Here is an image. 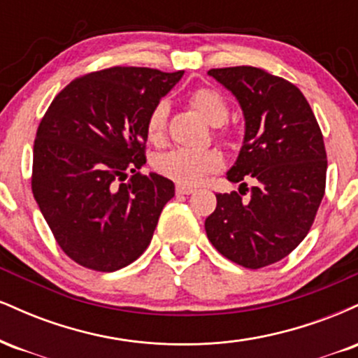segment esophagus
Masks as SVG:
<instances>
[{
	"label": "esophagus",
	"instance_id": "obj_1",
	"mask_svg": "<svg viewBox=\"0 0 358 358\" xmlns=\"http://www.w3.org/2000/svg\"><path fill=\"white\" fill-rule=\"evenodd\" d=\"M195 192L193 187H187V185H176V193L178 195H190V193Z\"/></svg>",
	"mask_w": 358,
	"mask_h": 358
}]
</instances>
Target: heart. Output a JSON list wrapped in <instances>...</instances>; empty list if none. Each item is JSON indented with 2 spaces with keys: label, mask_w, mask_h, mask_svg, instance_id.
<instances>
[{
  "label": "heart",
  "mask_w": 358,
  "mask_h": 358,
  "mask_svg": "<svg viewBox=\"0 0 358 358\" xmlns=\"http://www.w3.org/2000/svg\"><path fill=\"white\" fill-rule=\"evenodd\" d=\"M190 104L202 114L205 121L212 126H220L227 119L229 109L224 97L215 90L200 87L193 90ZM168 104L159 101L151 108L146 117V138L151 145L162 146L166 138ZM224 165V158L217 150H173L158 155L153 159L155 170L165 178L178 185H199L207 175L219 171Z\"/></svg>",
  "instance_id": "b5f03b06"
}]
</instances>
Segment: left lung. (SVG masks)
Here are the masks:
<instances>
[{
    "instance_id": "8db88e82",
    "label": "left lung",
    "mask_w": 358,
    "mask_h": 358,
    "mask_svg": "<svg viewBox=\"0 0 358 358\" xmlns=\"http://www.w3.org/2000/svg\"><path fill=\"white\" fill-rule=\"evenodd\" d=\"M208 76L239 101L245 134L227 171L239 192L217 193L205 231L222 256L264 268L296 249L313 225L327 183L322 129L301 90L281 77L249 65L212 69ZM248 174L255 182L250 191Z\"/></svg>"
}]
</instances>
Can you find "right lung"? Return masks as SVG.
<instances>
[{
  "mask_svg": "<svg viewBox=\"0 0 358 358\" xmlns=\"http://www.w3.org/2000/svg\"><path fill=\"white\" fill-rule=\"evenodd\" d=\"M182 76L148 67L85 73L57 94L40 121L31 192L77 264L113 273L150 245L175 185L138 171L146 163V117Z\"/></svg>",
  "mask_w": 358,
  "mask_h": 358,
  "instance_id": "1",
  "label": "right lung"
}]
</instances>
